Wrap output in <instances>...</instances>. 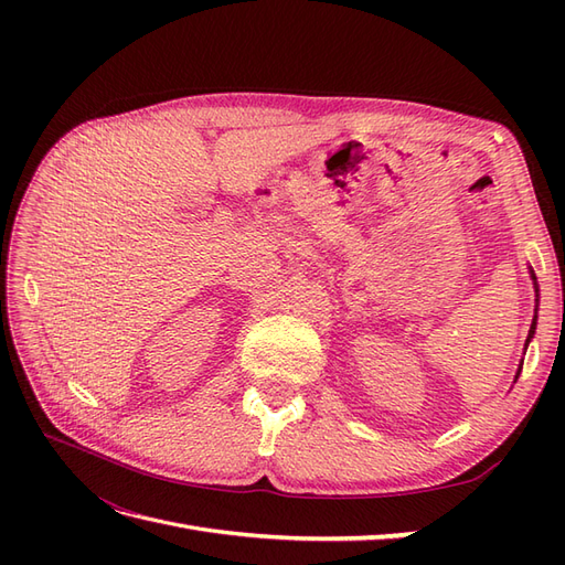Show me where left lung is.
<instances>
[{"instance_id":"left-lung-1","label":"left lung","mask_w":565,"mask_h":565,"mask_svg":"<svg viewBox=\"0 0 565 565\" xmlns=\"http://www.w3.org/2000/svg\"><path fill=\"white\" fill-rule=\"evenodd\" d=\"M558 247H561V245H558ZM554 249H556V245H554Z\"/></svg>"}]
</instances>
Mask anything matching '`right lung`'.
<instances>
[{"label":"right lung","instance_id":"1","mask_svg":"<svg viewBox=\"0 0 565 565\" xmlns=\"http://www.w3.org/2000/svg\"><path fill=\"white\" fill-rule=\"evenodd\" d=\"M530 278H533V285H535V316H533V322H530V330H527V339H525V349H527V344H530V341H533V337H535V330H537V306H540V285H537V278H535V273H533V276H530ZM516 377H519V374H516Z\"/></svg>","mask_w":565,"mask_h":565}]
</instances>
